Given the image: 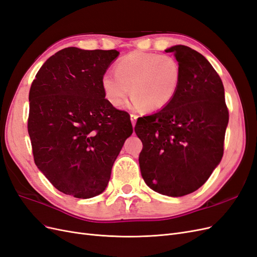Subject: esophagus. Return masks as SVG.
<instances>
[{
  "label": "esophagus",
  "instance_id": "34e87169",
  "mask_svg": "<svg viewBox=\"0 0 257 257\" xmlns=\"http://www.w3.org/2000/svg\"><path fill=\"white\" fill-rule=\"evenodd\" d=\"M131 121H132V124H133V126H135V124H136V121H137V118L138 116L135 114V113H131Z\"/></svg>",
  "mask_w": 257,
  "mask_h": 257
}]
</instances>
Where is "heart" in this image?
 Here are the masks:
<instances>
[{
  "label": "heart",
  "instance_id": "1",
  "mask_svg": "<svg viewBox=\"0 0 257 257\" xmlns=\"http://www.w3.org/2000/svg\"><path fill=\"white\" fill-rule=\"evenodd\" d=\"M181 79L178 61L166 54L133 51L122 57L114 73L102 77V88L109 103L120 108L131 93L133 105L148 110H160L176 95Z\"/></svg>",
  "mask_w": 257,
  "mask_h": 257
}]
</instances>
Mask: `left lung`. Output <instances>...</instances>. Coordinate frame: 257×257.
I'll return each mask as SVG.
<instances>
[{"instance_id":"8db88e82","label":"left lung","mask_w":257,"mask_h":257,"mask_svg":"<svg viewBox=\"0 0 257 257\" xmlns=\"http://www.w3.org/2000/svg\"><path fill=\"white\" fill-rule=\"evenodd\" d=\"M165 51L180 65V83L166 107L138 118L135 133L143 143L139 166L146 184L180 197L198 190L220 164L228 109L220 76L203 54L183 45Z\"/></svg>"}]
</instances>
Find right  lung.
Segmentation results:
<instances>
[{
  "mask_svg": "<svg viewBox=\"0 0 257 257\" xmlns=\"http://www.w3.org/2000/svg\"><path fill=\"white\" fill-rule=\"evenodd\" d=\"M116 50L64 48L37 72L29 93L28 132L37 168L60 192L99 195L125 139L130 114L105 98L102 77Z\"/></svg>",
  "mask_w": 257,
  "mask_h": 257,
  "instance_id": "obj_1",
  "label": "right lung"
}]
</instances>
